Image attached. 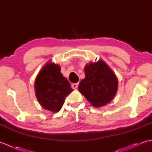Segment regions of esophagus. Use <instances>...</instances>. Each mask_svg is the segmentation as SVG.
Listing matches in <instances>:
<instances>
[{
    "label": "esophagus",
    "mask_w": 152,
    "mask_h": 152,
    "mask_svg": "<svg viewBox=\"0 0 152 152\" xmlns=\"http://www.w3.org/2000/svg\"><path fill=\"white\" fill-rule=\"evenodd\" d=\"M78 85H79L78 83H72L71 86H72V89H76L78 87Z\"/></svg>",
    "instance_id": "34e87169"
}]
</instances>
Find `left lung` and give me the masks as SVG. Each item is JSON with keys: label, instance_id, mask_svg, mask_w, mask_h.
Wrapping results in <instances>:
<instances>
[{"label": "left lung", "instance_id": "8db88e82", "mask_svg": "<svg viewBox=\"0 0 152 152\" xmlns=\"http://www.w3.org/2000/svg\"><path fill=\"white\" fill-rule=\"evenodd\" d=\"M84 70L86 78L80 83V92L95 107L110 102L118 86L114 72L102 60L87 64Z\"/></svg>", "mask_w": 152, "mask_h": 152}]
</instances>
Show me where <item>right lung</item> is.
Masks as SVG:
<instances>
[{"mask_svg": "<svg viewBox=\"0 0 152 152\" xmlns=\"http://www.w3.org/2000/svg\"><path fill=\"white\" fill-rule=\"evenodd\" d=\"M60 71L58 64L48 63L35 81V93L40 104L53 112L60 110L65 97L72 91L69 82Z\"/></svg>", "mask_w": 152, "mask_h": 152, "instance_id": "obj_1", "label": "right lung"}]
</instances>
